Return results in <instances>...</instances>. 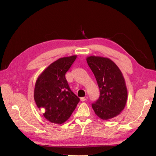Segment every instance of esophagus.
Wrapping results in <instances>:
<instances>
[{
	"label": "esophagus",
	"instance_id": "obj_1",
	"mask_svg": "<svg viewBox=\"0 0 156 156\" xmlns=\"http://www.w3.org/2000/svg\"><path fill=\"white\" fill-rule=\"evenodd\" d=\"M88 99V97L87 96H84V97H83L81 98V101H85L87 100Z\"/></svg>",
	"mask_w": 156,
	"mask_h": 156
}]
</instances>
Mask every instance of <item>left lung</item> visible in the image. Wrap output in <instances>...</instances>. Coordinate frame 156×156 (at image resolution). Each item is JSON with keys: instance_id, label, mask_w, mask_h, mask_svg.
<instances>
[{"instance_id": "1", "label": "left lung", "mask_w": 156, "mask_h": 156, "mask_svg": "<svg viewBox=\"0 0 156 156\" xmlns=\"http://www.w3.org/2000/svg\"><path fill=\"white\" fill-rule=\"evenodd\" d=\"M88 66L96 77L100 95L92 107L103 120L111 119L120 114L127 98L125 80L116 64L108 58L90 56L87 58Z\"/></svg>"}]
</instances>
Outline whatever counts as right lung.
I'll return each instance as SVG.
<instances>
[{
  "label": "right lung",
  "mask_w": 156,
  "mask_h": 156,
  "mask_svg": "<svg viewBox=\"0 0 156 156\" xmlns=\"http://www.w3.org/2000/svg\"><path fill=\"white\" fill-rule=\"evenodd\" d=\"M76 58L73 55L55 61L39 75L36 82L34 97L36 105L51 123L65 122L80 101L71 90L65 77Z\"/></svg>",
  "instance_id": "right-lung-1"
}]
</instances>
